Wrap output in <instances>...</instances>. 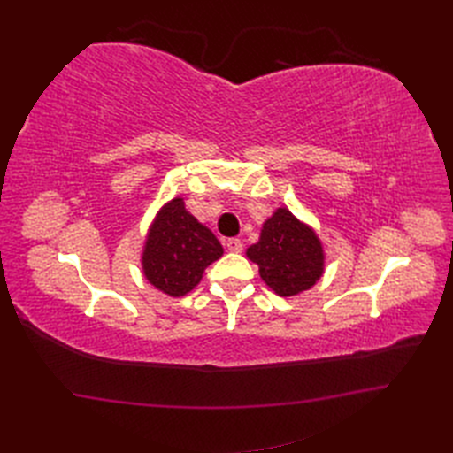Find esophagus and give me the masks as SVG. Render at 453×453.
Wrapping results in <instances>:
<instances>
[{
    "instance_id": "esophagus-1",
    "label": "esophagus",
    "mask_w": 453,
    "mask_h": 453,
    "mask_svg": "<svg viewBox=\"0 0 453 453\" xmlns=\"http://www.w3.org/2000/svg\"><path fill=\"white\" fill-rule=\"evenodd\" d=\"M225 245H226V250L232 251V253H240L243 250V243L238 238H228L225 242Z\"/></svg>"
}]
</instances>
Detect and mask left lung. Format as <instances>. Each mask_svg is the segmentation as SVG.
Here are the masks:
<instances>
[{"label":"left lung","mask_w":453,"mask_h":453,"mask_svg":"<svg viewBox=\"0 0 453 453\" xmlns=\"http://www.w3.org/2000/svg\"><path fill=\"white\" fill-rule=\"evenodd\" d=\"M245 255L258 266L263 281L280 296L308 291L325 272L321 240L287 208H278L266 219L258 242Z\"/></svg>","instance_id":"1"}]
</instances>
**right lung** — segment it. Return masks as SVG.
<instances>
[{
	"label": "right lung",
	"mask_w": 453,
	"mask_h": 453,
	"mask_svg": "<svg viewBox=\"0 0 453 453\" xmlns=\"http://www.w3.org/2000/svg\"><path fill=\"white\" fill-rule=\"evenodd\" d=\"M223 255L213 232L198 223L183 198L164 203L147 232L142 255L143 276L158 291L185 296L200 283L203 270Z\"/></svg>",
	"instance_id": "obj_1"
}]
</instances>
